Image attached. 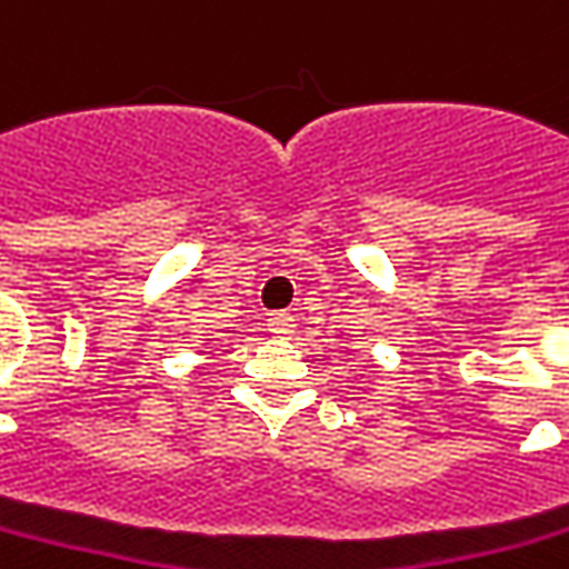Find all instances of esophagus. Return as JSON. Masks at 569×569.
Listing matches in <instances>:
<instances>
[{
  "mask_svg": "<svg viewBox=\"0 0 569 569\" xmlns=\"http://www.w3.org/2000/svg\"><path fill=\"white\" fill-rule=\"evenodd\" d=\"M268 330L277 336H292L296 333V317L286 315V311H277V315L268 317Z\"/></svg>",
  "mask_w": 569,
  "mask_h": 569,
  "instance_id": "34e87169",
  "label": "esophagus"
}]
</instances>
